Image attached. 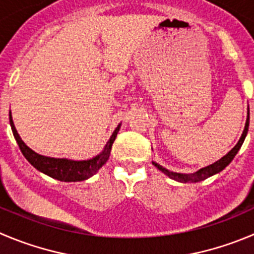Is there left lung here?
<instances>
[{
	"instance_id": "1",
	"label": "left lung",
	"mask_w": 254,
	"mask_h": 254,
	"mask_svg": "<svg viewBox=\"0 0 254 254\" xmlns=\"http://www.w3.org/2000/svg\"><path fill=\"white\" fill-rule=\"evenodd\" d=\"M248 126H250V111H248V118H247V122H246L245 129H243V133H242V136H241L240 141L237 142V144H236V146H234L233 148H232L231 151L226 154V156L222 157L221 159H218V161L214 162V163H212V165L207 166V167L201 168V170L197 171L195 173H192V175H183V173L171 172V171L166 170L165 167L159 166L158 163H156V162H152V163H153V166H156L159 171H162V172L165 173L166 176H168V177L172 178V180L178 181V182L188 183V182H199V181H203V180H206V178L211 177V176L216 175V173L221 172L222 170H224V168H226L227 166L231 163L232 159L234 158V156H236V154H237V152L240 151L241 146H242L243 141H245L246 136H247Z\"/></svg>"
}]
</instances>
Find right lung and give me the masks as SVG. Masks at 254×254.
Listing matches in <instances>:
<instances>
[{
	"mask_svg": "<svg viewBox=\"0 0 254 254\" xmlns=\"http://www.w3.org/2000/svg\"><path fill=\"white\" fill-rule=\"evenodd\" d=\"M9 125H11L14 139L17 141V144L20 147L25 158L30 162L36 170L50 176V177L55 178V180L62 181V182L84 181L95 175L96 172H98V170L110 158L111 148H112V144L115 142L116 137H117V133L121 127V125L117 126V128L115 129V132H113L112 136L108 139L105 148H103V151L100 154H97V156L91 159H87V161H72V159L67 158H53V157L42 156V154L36 153L28 146H26L25 142L21 139L20 134L17 133V129L13 125V121H12L11 111H9Z\"/></svg>",
	"mask_w": 254,
	"mask_h": 254,
	"instance_id": "right-lung-1",
	"label": "right lung"
}]
</instances>
